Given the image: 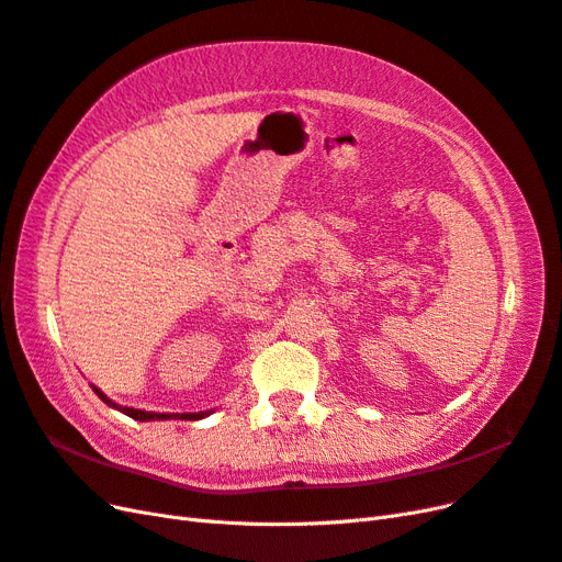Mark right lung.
Instances as JSON below:
<instances>
[{"label": "right lung", "mask_w": 562, "mask_h": 562, "mask_svg": "<svg viewBox=\"0 0 562 562\" xmlns=\"http://www.w3.org/2000/svg\"><path fill=\"white\" fill-rule=\"evenodd\" d=\"M91 389L95 391V396L103 401V403H108L110 407H114V411H119V413H124V415H128V417H133V419H138V422H151V419H203V417H209L213 411H206V413H145V411H135V407H124V405H119V403H114V401H110L103 391H100L98 386H93L91 384Z\"/></svg>", "instance_id": "obj_1"}]
</instances>
